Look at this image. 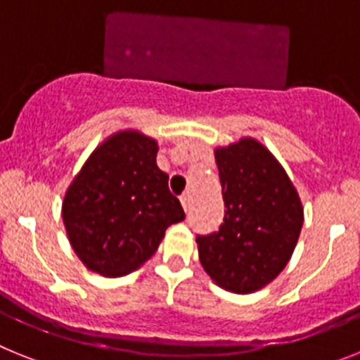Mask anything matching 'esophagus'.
I'll use <instances>...</instances> for the list:
<instances>
[{
	"label": "esophagus",
	"instance_id": "34e87169",
	"mask_svg": "<svg viewBox=\"0 0 360 360\" xmlns=\"http://www.w3.org/2000/svg\"><path fill=\"white\" fill-rule=\"evenodd\" d=\"M179 199H181V205H183L184 212H188L190 210V195H188V193H183Z\"/></svg>",
	"mask_w": 360,
	"mask_h": 360
}]
</instances>
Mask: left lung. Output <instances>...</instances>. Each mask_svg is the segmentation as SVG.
I'll return each instance as SVG.
<instances>
[{
  "instance_id": "obj_1",
  "label": "left lung",
  "mask_w": 360,
  "mask_h": 360,
  "mask_svg": "<svg viewBox=\"0 0 360 360\" xmlns=\"http://www.w3.org/2000/svg\"><path fill=\"white\" fill-rule=\"evenodd\" d=\"M224 223L199 236V261L217 286L254 293L284 270L304 223L299 192L277 158L255 137L215 146Z\"/></svg>"
}]
</instances>
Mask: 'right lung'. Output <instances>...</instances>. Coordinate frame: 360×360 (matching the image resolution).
Here are the masks:
<instances>
[{
	"label": "right lung",
	"mask_w": 360,
	"mask_h": 360,
	"mask_svg": "<svg viewBox=\"0 0 360 360\" xmlns=\"http://www.w3.org/2000/svg\"><path fill=\"white\" fill-rule=\"evenodd\" d=\"M158 150L141 130H117L94 148L68 184L63 224L89 270L103 277L132 274L155 254L167 228L184 219L155 162Z\"/></svg>",
	"instance_id": "right-lung-1"
}]
</instances>
